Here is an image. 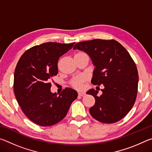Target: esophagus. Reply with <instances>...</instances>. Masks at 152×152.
I'll use <instances>...</instances> for the list:
<instances>
[{
  "label": "esophagus",
  "instance_id": "1",
  "mask_svg": "<svg viewBox=\"0 0 152 152\" xmlns=\"http://www.w3.org/2000/svg\"><path fill=\"white\" fill-rule=\"evenodd\" d=\"M78 94L79 96H85V95H86V93H85V92H78Z\"/></svg>",
  "mask_w": 152,
  "mask_h": 152
}]
</instances>
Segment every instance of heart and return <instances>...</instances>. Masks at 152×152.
Masks as SVG:
<instances>
[{
	"mask_svg": "<svg viewBox=\"0 0 152 152\" xmlns=\"http://www.w3.org/2000/svg\"><path fill=\"white\" fill-rule=\"evenodd\" d=\"M83 53H85L82 51H79V52L76 53V55H79V54H83ZM84 76H79L73 79L72 82V84L74 87H75L76 88H80L82 86V81L84 80Z\"/></svg>",
	"mask_w": 152,
	"mask_h": 152,
	"instance_id": "1",
	"label": "heart"
}]
</instances>
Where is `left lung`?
Instances as JSON below:
<instances>
[{"instance_id": "8db88e82", "label": "left lung", "mask_w": 152, "mask_h": 152, "mask_svg": "<svg viewBox=\"0 0 152 152\" xmlns=\"http://www.w3.org/2000/svg\"><path fill=\"white\" fill-rule=\"evenodd\" d=\"M76 49L88 53L95 66L92 84L104 86L101 96L94 89L86 92L95 99L89 110L91 116L103 123L119 121L132 109L137 97L139 76L135 61L114 39L81 42L74 45Z\"/></svg>"}]
</instances>
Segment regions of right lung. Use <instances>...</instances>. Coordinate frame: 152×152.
I'll return each mask as SVG.
<instances>
[{
	"label": "right lung",
	"mask_w": 152,
	"mask_h": 152,
	"mask_svg": "<svg viewBox=\"0 0 152 152\" xmlns=\"http://www.w3.org/2000/svg\"><path fill=\"white\" fill-rule=\"evenodd\" d=\"M74 43L48 42L33 46L18 61L14 73L15 95L23 112L35 124L48 127L60 122L78 96L70 88L59 95L51 93L50 82L58 74L59 58Z\"/></svg>",
	"instance_id": "obj_1"
}]
</instances>
